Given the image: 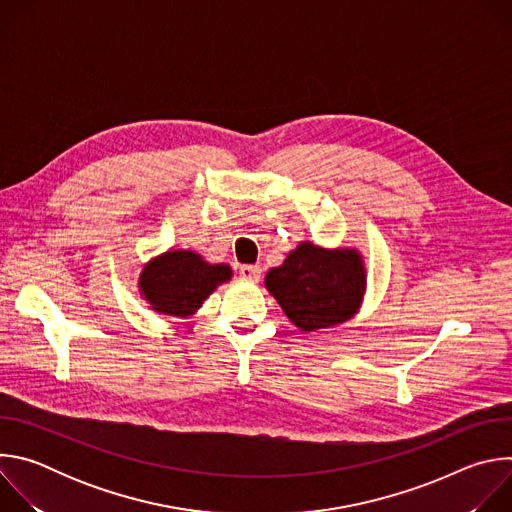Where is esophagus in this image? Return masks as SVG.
Here are the masks:
<instances>
[{
	"label": "esophagus",
	"instance_id": "esophagus-1",
	"mask_svg": "<svg viewBox=\"0 0 512 512\" xmlns=\"http://www.w3.org/2000/svg\"><path fill=\"white\" fill-rule=\"evenodd\" d=\"M239 273H241V277H245L249 281H257L261 277V267L259 265H241Z\"/></svg>",
	"mask_w": 512,
	"mask_h": 512
}]
</instances>
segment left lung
<instances>
[{"instance_id": "obj_1", "label": "left lung", "mask_w": 512, "mask_h": 512, "mask_svg": "<svg viewBox=\"0 0 512 512\" xmlns=\"http://www.w3.org/2000/svg\"><path fill=\"white\" fill-rule=\"evenodd\" d=\"M265 287L285 316L304 332L350 320L367 289V271L356 249H324L310 241L269 269Z\"/></svg>"}]
</instances>
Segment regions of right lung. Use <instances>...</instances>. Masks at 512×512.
<instances>
[{
	"label": "right lung",
	"mask_w": 512,
	"mask_h": 512,
	"mask_svg": "<svg viewBox=\"0 0 512 512\" xmlns=\"http://www.w3.org/2000/svg\"><path fill=\"white\" fill-rule=\"evenodd\" d=\"M233 275L225 263H206L194 251H166L143 267L139 291L152 310L188 318Z\"/></svg>",
	"instance_id": "right-lung-1"
}]
</instances>
